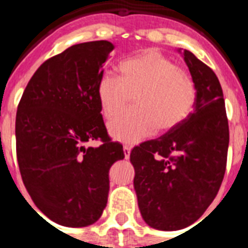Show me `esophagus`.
<instances>
[{
	"instance_id": "34e87169",
	"label": "esophagus",
	"mask_w": 248,
	"mask_h": 248,
	"mask_svg": "<svg viewBox=\"0 0 248 248\" xmlns=\"http://www.w3.org/2000/svg\"><path fill=\"white\" fill-rule=\"evenodd\" d=\"M130 153H131V148L128 147V145H124V158H126V159L130 158Z\"/></svg>"
}]
</instances>
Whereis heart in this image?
I'll return each mask as SVG.
<instances>
[{
    "instance_id": "1",
    "label": "heart",
    "mask_w": 248,
    "mask_h": 248,
    "mask_svg": "<svg viewBox=\"0 0 248 248\" xmlns=\"http://www.w3.org/2000/svg\"><path fill=\"white\" fill-rule=\"evenodd\" d=\"M121 78L105 72L97 82V99L107 118L120 113L134 97L135 107L109 124L114 139L134 144L152 132L169 131L184 122L196 107L192 77L161 51L149 48L120 64Z\"/></svg>"
}]
</instances>
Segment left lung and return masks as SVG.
Segmentation results:
<instances>
[{"instance_id": "8db88e82", "label": "left lung", "mask_w": 248, "mask_h": 248, "mask_svg": "<svg viewBox=\"0 0 248 248\" xmlns=\"http://www.w3.org/2000/svg\"><path fill=\"white\" fill-rule=\"evenodd\" d=\"M196 83L194 110L158 139L131 151L140 212L149 227L179 231L215 200L227 169L229 126L223 89L211 68L183 51Z\"/></svg>"}]
</instances>
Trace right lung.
Returning <instances> with one entry per match:
<instances>
[{
    "label": "right lung",
    "instance_id": "1",
    "mask_svg": "<svg viewBox=\"0 0 248 248\" xmlns=\"http://www.w3.org/2000/svg\"><path fill=\"white\" fill-rule=\"evenodd\" d=\"M108 41L73 45L34 72L16 112V157L37 207L54 223L87 227L107 206L110 166L124 159L101 116L97 82ZM96 140L99 147H86Z\"/></svg>",
    "mask_w": 248,
    "mask_h": 248
}]
</instances>
